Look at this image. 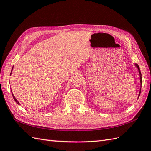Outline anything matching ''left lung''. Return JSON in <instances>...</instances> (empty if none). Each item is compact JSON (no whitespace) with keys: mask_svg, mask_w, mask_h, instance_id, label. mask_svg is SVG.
I'll use <instances>...</instances> for the list:
<instances>
[{"mask_svg":"<svg viewBox=\"0 0 151 151\" xmlns=\"http://www.w3.org/2000/svg\"><path fill=\"white\" fill-rule=\"evenodd\" d=\"M136 67H137V69H138V70H139V75H140V82H141V84H142V74H141V71H140V69H139V65H137V64H136ZM140 93H141V89H140V92H139V94L138 97H139Z\"/></svg>","mask_w":151,"mask_h":151,"instance_id":"1","label":"left lung"}]
</instances>
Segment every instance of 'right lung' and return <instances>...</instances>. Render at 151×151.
I'll return each instance as SVG.
<instances>
[{
	"instance_id": "obj_1",
	"label": "right lung",
	"mask_w": 151,
	"mask_h": 151,
	"mask_svg": "<svg viewBox=\"0 0 151 151\" xmlns=\"http://www.w3.org/2000/svg\"><path fill=\"white\" fill-rule=\"evenodd\" d=\"M11 74H12V73H10V75H11ZM12 96H13V97H14V100H15V101L16 102H17V103L18 104H19V102L17 101V99H15V97H14V95H13V93H12Z\"/></svg>"
}]
</instances>
